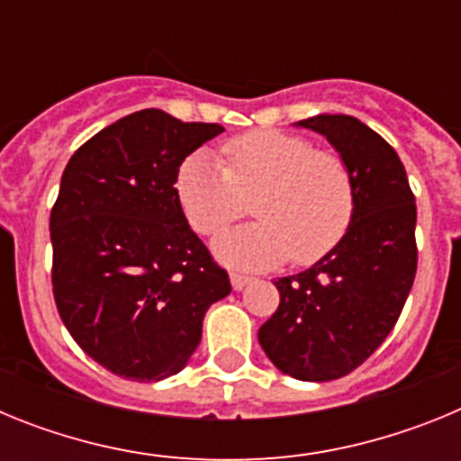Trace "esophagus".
Wrapping results in <instances>:
<instances>
[{"label":"esophagus","mask_w":461,"mask_h":461,"mask_svg":"<svg viewBox=\"0 0 461 461\" xmlns=\"http://www.w3.org/2000/svg\"><path fill=\"white\" fill-rule=\"evenodd\" d=\"M249 281H251V276L240 275V272H233V275H230V284H233L235 291H242V288L247 286V284H249Z\"/></svg>","instance_id":"obj_1"}]
</instances>
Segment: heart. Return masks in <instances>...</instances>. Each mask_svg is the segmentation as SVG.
Segmentation results:
<instances>
[{
    "mask_svg": "<svg viewBox=\"0 0 461 461\" xmlns=\"http://www.w3.org/2000/svg\"><path fill=\"white\" fill-rule=\"evenodd\" d=\"M226 166L207 149L182 161L175 195L195 233L217 235L247 212L254 198L258 221L219 235L212 251L240 270H267L293 256L309 266L325 258L346 235L356 194L344 158L313 149L291 133H242L223 145Z\"/></svg>",
    "mask_w": 461,
    "mask_h": 461,
    "instance_id": "heart-1",
    "label": "heart"
}]
</instances>
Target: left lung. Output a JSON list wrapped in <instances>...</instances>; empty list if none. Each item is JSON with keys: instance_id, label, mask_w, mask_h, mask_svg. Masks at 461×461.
Returning a JSON list of instances; mask_svg holds the SVG:
<instances>
[{"instance_id": "8db88e82", "label": "left lung", "mask_w": 461, "mask_h": 461, "mask_svg": "<svg viewBox=\"0 0 461 461\" xmlns=\"http://www.w3.org/2000/svg\"><path fill=\"white\" fill-rule=\"evenodd\" d=\"M293 126L321 133L353 177L351 226L325 258L275 281L279 309L258 344L281 374L335 381L367 360L397 323L413 286L415 198L397 152L351 115H316Z\"/></svg>"}]
</instances>
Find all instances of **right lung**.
Listing matches in <instances>:
<instances>
[{"mask_svg":"<svg viewBox=\"0 0 461 461\" xmlns=\"http://www.w3.org/2000/svg\"><path fill=\"white\" fill-rule=\"evenodd\" d=\"M223 131L148 108L101 129L68 158L50 212L52 293L76 344L117 376L186 367L226 270L175 195L182 161Z\"/></svg>","mask_w":461,"mask_h":461,"instance_id":"1","label":"right lung"}]
</instances>
